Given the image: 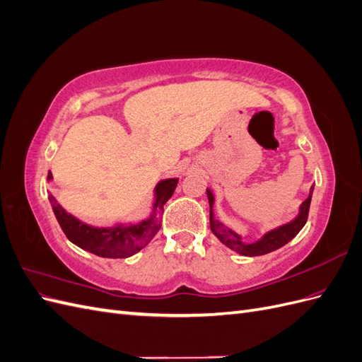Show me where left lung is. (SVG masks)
Here are the masks:
<instances>
[{"label": "left lung", "instance_id": "left-lung-1", "mask_svg": "<svg viewBox=\"0 0 362 362\" xmlns=\"http://www.w3.org/2000/svg\"><path fill=\"white\" fill-rule=\"evenodd\" d=\"M313 190L314 187H311L310 190V196L306 198L302 205H300V213L299 216L294 218L293 222L279 226L273 231L267 233L261 240H258L257 243L252 245H246L242 242L240 235H237L231 229L225 228L221 222L214 218L213 216V193L206 189V194H208V202H210V226L213 234L221 240L223 245H226L229 249L235 250L237 254H242L246 257H258V255H264L269 254V252L276 250L279 247H282L284 245H287L291 238H294L296 235L299 234L300 229L303 228V225L308 221V213H310V204H311V196H313Z\"/></svg>", "mask_w": 362, "mask_h": 362}]
</instances>
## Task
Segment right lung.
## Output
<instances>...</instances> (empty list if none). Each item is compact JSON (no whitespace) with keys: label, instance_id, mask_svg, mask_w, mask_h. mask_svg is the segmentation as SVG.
I'll return each instance as SVG.
<instances>
[{"label":"right lung","instance_id":"1","mask_svg":"<svg viewBox=\"0 0 362 362\" xmlns=\"http://www.w3.org/2000/svg\"><path fill=\"white\" fill-rule=\"evenodd\" d=\"M52 178L51 172H48V180ZM178 180L170 178L158 182L156 189V202L154 210L146 221L131 226H115V228H95L76 221L74 216L66 213L59 205L52 194H49V202L52 205V211L56 214L57 221L71 242L80 246L84 250H89L92 254L104 258H127L137 254L140 249H144L154 237L161 226L158 221V214L163 210V205L166 204L170 196L177 189Z\"/></svg>","mask_w":362,"mask_h":362}]
</instances>
